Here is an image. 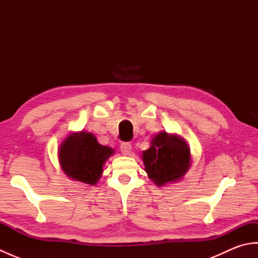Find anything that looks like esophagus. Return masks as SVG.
I'll return each instance as SVG.
<instances>
[{
    "instance_id": "esophagus-1",
    "label": "esophagus",
    "mask_w": 258,
    "mask_h": 258,
    "mask_svg": "<svg viewBox=\"0 0 258 258\" xmlns=\"http://www.w3.org/2000/svg\"><path fill=\"white\" fill-rule=\"evenodd\" d=\"M120 152L123 153V155L127 156L131 154V152H132V145L130 143H123L120 145Z\"/></svg>"
}]
</instances>
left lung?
<instances>
[{
    "label": "left lung",
    "instance_id": "8db88e82",
    "mask_svg": "<svg viewBox=\"0 0 258 258\" xmlns=\"http://www.w3.org/2000/svg\"><path fill=\"white\" fill-rule=\"evenodd\" d=\"M147 176L158 187L176 183L191 165L190 149L175 133L161 131L153 136L151 147L142 154Z\"/></svg>",
    "mask_w": 258,
    "mask_h": 258
}]
</instances>
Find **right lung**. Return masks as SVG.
Wrapping results in <instances>:
<instances>
[{
	"instance_id": "add662e5",
	"label": "right lung",
	"mask_w": 258,
	"mask_h": 258,
	"mask_svg": "<svg viewBox=\"0 0 258 258\" xmlns=\"http://www.w3.org/2000/svg\"><path fill=\"white\" fill-rule=\"evenodd\" d=\"M57 154L62 171L69 178L94 186L114 150L101 145L94 135L83 130L70 133L59 144Z\"/></svg>"
}]
</instances>
